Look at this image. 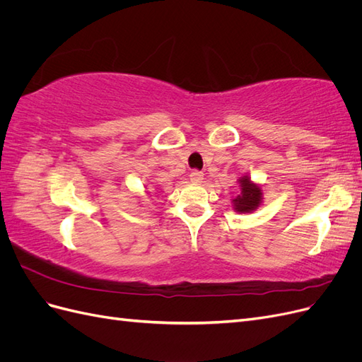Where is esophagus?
I'll return each instance as SVG.
<instances>
[{
	"mask_svg": "<svg viewBox=\"0 0 362 362\" xmlns=\"http://www.w3.org/2000/svg\"><path fill=\"white\" fill-rule=\"evenodd\" d=\"M204 180V173L201 170H192L190 173V181L194 184H199Z\"/></svg>",
	"mask_w": 362,
	"mask_h": 362,
	"instance_id": "obj_1",
	"label": "esophagus"
}]
</instances>
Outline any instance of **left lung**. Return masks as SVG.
<instances>
[{"mask_svg":"<svg viewBox=\"0 0 362 362\" xmlns=\"http://www.w3.org/2000/svg\"><path fill=\"white\" fill-rule=\"evenodd\" d=\"M240 184H242V193H240L234 199L235 211L238 213L254 211L261 202V194H262L261 189L258 185L252 184L247 177H243L240 180Z\"/></svg>","mask_w":362,"mask_h":362,"instance_id":"1","label":"left lung"}]
</instances>
